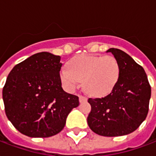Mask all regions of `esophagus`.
Listing matches in <instances>:
<instances>
[{"mask_svg":"<svg viewBox=\"0 0 156 156\" xmlns=\"http://www.w3.org/2000/svg\"><path fill=\"white\" fill-rule=\"evenodd\" d=\"M85 101H87V98L83 95H79V101L80 102H83Z\"/></svg>","mask_w":156,"mask_h":156,"instance_id":"obj_1","label":"esophagus"}]
</instances>
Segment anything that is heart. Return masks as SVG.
I'll use <instances>...</instances> for the list:
<instances>
[{"instance_id": "obj_1", "label": "heart", "mask_w": 156, "mask_h": 156, "mask_svg": "<svg viewBox=\"0 0 156 156\" xmlns=\"http://www.w3.org/2000/svg\"><path fill=\"white\" fill-rule=\"evenodd\" d=\"M69 69L61 73V79L69 89L78 87L83 82L87 93L94 96H103L110 93L118 81L121 72L119 62L111 55H81L72 58Z\"/></svg>"}]
</instances>
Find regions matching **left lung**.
Segmentation results:
<instances>
[{
	"label": "left lung",
	"mask_w": 156,
	"mask_h": 156,
	"mask_svg": "<svg viewBox=\"0 0 156 156\" xmlns=\"http://www.w3.org/2000/svg\"><path fill=\"white\" fill-rule=\"evenodd\" d=\"M118 60V81L108 95L88 98L91 112L87 116L90 129L102 136H120L136 131L148 114L151 87L140 64L118 49H108Z\"/></svg>",
	"instance_id": "8db88e82"
}]
</instances>
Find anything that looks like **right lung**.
<instances>
[{"mask_svg":"<svg viewBox=\"0 0 156 156\" xmlns=\"http://www.w3.org/2000/svg\"><path fill=\"white\" fill-rule=\"evenodd\" d=\"M60 56L48 52L32 55L10 71L2 90L5 112L12 125L30 137L60 132L78 96L62 88Z\"/></svg>","mask_w":156,"mask_h":156,"instance_id":"1","label":"right lung"}]
</instances>
